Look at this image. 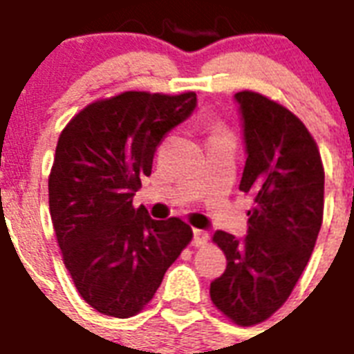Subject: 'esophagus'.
I'll return each mask as SVG.
<instances>
[{
    "mask_svg": "<svg viewBox=\"0 0 354 354\" xmlns=\"http://www.w3.org/2000/svg\"><path fill=\"white\" fill-rule=\"evenodd\" d=\"M207 239H209L207 232L193 230V245H195V247H202V245H206Z\"/></svg>",
    "mask_w": 354,
    "mask_h": 354,
    "instance_id": "34e87169",
    "label": "esophagus"
}]
</instances>
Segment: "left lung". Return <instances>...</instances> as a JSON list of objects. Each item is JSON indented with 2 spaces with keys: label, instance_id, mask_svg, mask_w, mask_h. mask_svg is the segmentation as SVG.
I'll return each mask as SVG.
<instances>
[{
  "label": "left lung",
  "instance_id": "1",
  "mask_svg": "<svg viewBox=\"0 0 354 354\" xmlns=\"http://www.w3.org/2000/svg\"><path fill=\"white\" fill-rule=\"evenodd\" d=\"M247 161L239 189L252 196L247 236L217 230L226 269L209 286L213 304L250 327L286 303L308 263L323 223L325 172L299 118L258 93H237Z\"/></svg>",
  "mask_w": 354,
  "mask_h": 354
}]
</instances>
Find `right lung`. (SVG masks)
<instances>
[{"instance_id":"1","label":"right lung","mask_w":354,"mask_h":354,"mask_svg":"<svg viewBox=\"0 0 354 354\" xmlns=\"http://www.w3.org/2000/svg\"><path fill=\"white\" fill-rule=\"evenodd\" d=\"M196 109V94L129 91L87 105L59 135L50 215L64 266L100 314L131 317L152 301L193 237L182 219L133 207L163 137Z\"/></svg>"}]
</instances>
